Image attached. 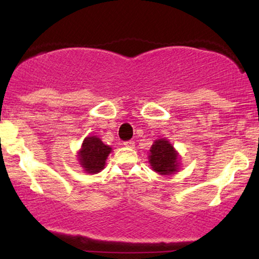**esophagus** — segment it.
I'll return each instance as SVG.
<instances>
[{
    "mask_svg": "<svg viewBox=\"0 0 259 259\" xmlns=\"http://www.w3.org/2000/svg\"><path fill=\"white\" fill-rule=\"evenodd\" d=\"M134 145H136V143H134L133 140H128V141H125V143H123V146H126V147H130V148L134 147Z\"/></svg>",
    "mask_w": 259,
    "mask_h": 259,
    "instance_id": "esophagus-1",
    "label": "esophagus"
}]
</instances>
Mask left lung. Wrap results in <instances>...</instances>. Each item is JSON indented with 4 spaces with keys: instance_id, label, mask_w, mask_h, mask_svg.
Listing matches in <instances>:
<instances>
[{
    "instance_id": "8db88e82",
    "label": "left lung",
    "mask_w": 259,
    "mask_h": 259,
    "mask_svg": "<svg viewBox=\"0 0 259 259\" xmlns=\"http://www.w3.org/2000/svg\"><path fill=\"white\" fill-rule=\"evenodd\" d=\"M150 164L152 168L159 175L168 176L178 171L179 155L169 141L158 139L154 141L150 150Z\"/></svg>"
}]
</instances>
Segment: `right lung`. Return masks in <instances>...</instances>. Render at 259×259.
<instances>
[{
	"instance_id": "right-lung-1",
	"label": "right lung",
	"mask_w": 259,
	"mask_h": 259,
	"mask_svg": "<svg viewBox=\"0 0 259 259\" xmlns=\"http://www.w3.org/2000/svg\"><path fill=\"white\" fill-rule=\"evenodd\" d=\"M112 148L105 145L98 137H87L83 140L82 147L79 151L80 165L87 173L94 175L104 169L106 159Z\"/></svg>"
}]
</instances>
